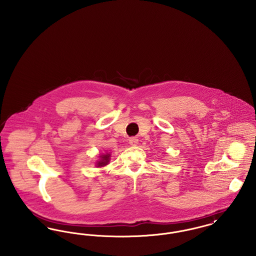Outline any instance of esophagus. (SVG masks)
I'll return each instance as SVG.
<instances>
[{"label": "esophagus", "mask_w": 256, "mask_h": 256, "mask_svg": "<svg viewBox=\"0 0 256 256\" xmlns=\"http://www.w3.org/2000/svg\"><path fill=\"white\" fill-rule=\"evenodd\" d=\"M130 144L132 146H136V145L138 144V139H137L136 137H132V138L130 139Z\"/></svg>", "instance_id": "34e87169"}]
</instances>
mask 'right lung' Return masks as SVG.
I'll use <instances>...</instances> for the list:
<instances>
[{
  "label": "right lung",
  "instance_id": "add662e5",
  "mask_svg": "<svg viewBox=\"0 0 256 256\" xmlns=\"http://www.w3.org/2000/svg\"><path fill=\"white\" fill-rule=\"evenodd\" d=\"M100 160L96 162V167H104L109 164L110 160V154H106L100 156Z\"/></svg>",
  "mask_w": 256,
  "mask_h": 256
}]
</instances>
